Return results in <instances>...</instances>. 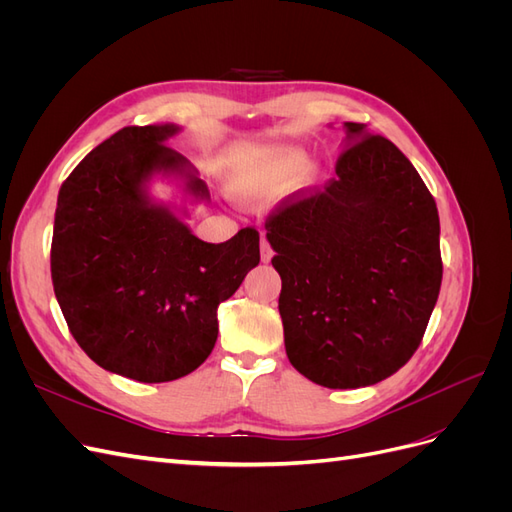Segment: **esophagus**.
Returning a JSON list of instances; mask_svg holds the SVG:
<instances>
[{"instance_id":"obj_1","label":"esophagus","mask_w":512,"mask_h":512,"mask_svg":"<svg viewBox=\"0 0 512 512\" xmlns=\"http://www.w3.org/2000/svg\"><path fill=\"white\" fill-rule=\"evenodd\" d=\"M260 258H262V262H269L273 258V250H271V245L265 235L260 237Z\"/></svg>"}]
</instances>
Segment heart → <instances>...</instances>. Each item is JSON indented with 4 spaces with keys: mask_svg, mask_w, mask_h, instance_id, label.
<instances>
[{
    "mask_svg": "<svg viewBox=\"0 0 512 512\" xmlns=\"http://www.w3.org/2000/svg\"><path fill=\"white\" fill-rule=\"evenodd\" d=\"M307 164V153L294 145L237 149L230 188L237 196L254 198L288 183Z\"/></svg>",
    "mask_w": 512,
    "mask_h": 512,
    "instance_id": "obj_1",
    "label": "heart"
}]
</instances>
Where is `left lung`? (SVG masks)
<instances>
[{
	"label": "left lung",
	"mask_w": 512,
	"mask_h": 512,
	"mask_svg": "<svg viewBox=\"0 0 512 512\" xmlns=\"http://www.w3.org/2000/svg\"><path fill=\"white\" fill-rule=\"evenodd\" d=\"M324 190L271 215V265L292 367L327 389L393 376L418 348L442 284L440 218L412 162L365 123Z\"/></svg>",
	"instance_id": "8db88e82"
}]
</instances>
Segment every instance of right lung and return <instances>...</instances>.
<instances>
[{"label":"right lung","instance_id":"right-lung-1","mask_svg":"<svg viewBox=\"0 0 512 512\" xmlns=\"http://www.w3.org/2000/svg\"><path fill=\"white\" fill-rule=\"evenodd\" d=\"M179 132L177 123L119 130L57 196L51 275L70 333L102 369L138 382H170L203 365L220 303L260 262L254 228L207 243L185 222L211 196L166 145ZM156 180L175 184L178 200L153 197Z\"/></svg>","mask_w":512,"mask_h":512}]
</instances>
